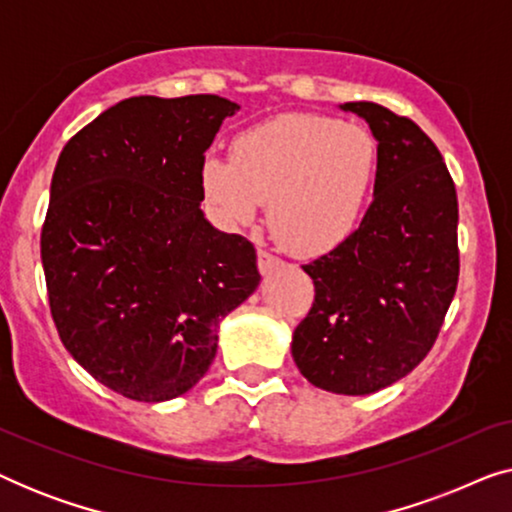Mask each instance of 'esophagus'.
I'll return each mask as SVG.
<instances>
[{"label":"esophagus","instance_id":"1","mask_svg":"<svg viewBox=\"0 0 512 512\" xmlns=\"http://www.w3.org/2000/svg\"><path fill=\"white\" fill-rule=\"evenodd\" d=\"M277 268H279V258L272 256L270 251L258 249V270H261V275H270V272Z\"/></svg>","mask_w":512,"mask_h":512}]
</instances>
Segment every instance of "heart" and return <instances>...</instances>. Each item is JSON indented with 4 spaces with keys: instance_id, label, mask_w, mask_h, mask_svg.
Wrapping results in <instances>:
<instances>
[{
    "instance_id": "b5f03b06",
    "label": "heart",
    "mask_w": 512,
    "mask_h": 512,
    "mask_svg": "<svg viewBox=\"0 0 512 512\" xmlns=\"http://www.w3.org/2000/svg\"><path fill=\"white\" fill-rule=\"evenodd\" d=\"M377 139L363 125L284 114L235 137L230 160L202 163V193L221 221L249 223L268 202L275 240L296 256H324L361 226L377 179Z\"/></svg>"
}]
</instances>
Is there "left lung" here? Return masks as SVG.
<instances>
[{
	"mask_svg": "<svg viewBox=\"0 0 512 512\" xmlns=\"http://www.w3.org/2000/svg\"><path fill=\"white\" fill-rule=\"evenodd\" d=\"M377 139V179L361 226L303 270L314 303L291 340L307 382L366 396L429 354L459 279L457 191L436 144L410 118L345 102Z\"/></svg>",
	"mask_w": 512,
	"mask_h": 512,
	"instance_id": "8db88e82",
	"label": "left lung"
}]
</instances>
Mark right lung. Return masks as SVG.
<instances>
[{
    "label": "right lung",
    "mask_w": 512,
    "mask_h": 512,
    "mask_svg": "<svg viewBox=\"0 0 512 512\" xmlns=\"http://www.w3.org/2000/svg\"><path fill=\"white\" fill-rule=\"evenodd\" d=\"M237 109L219 95L130 97L55 165L41 230L55 328L86 373L132 401L193 389L221 321L261 282L254 244L200 209L205 151Z\"/></svg>",
    "instance_id": "obj_1"
}]
</instances>
